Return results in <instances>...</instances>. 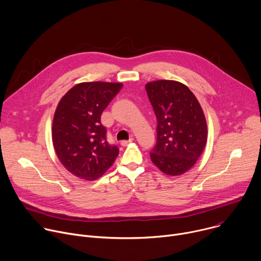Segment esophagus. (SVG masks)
I'll use <instances>...</instances> for the list:
<instances>
[{
    "instance_id": "obj_1",
    "label": "esophagus",
    "mask_w": 261,
    "mask_h": 261,
    "mask_svg": "<svg viewBox=\"0 0 261 261\" xmlns=\"http://www.w3.org/2000/svg\"><path fill=\"white\" fill-rule=\"evenodd\" d=\"M133 140H134V138L131 137L129 140H122V141H121V144H122L123 146H126V145H128L129 143H131Z\"/></svg>"
}]
</instances>
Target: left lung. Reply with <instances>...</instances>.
I'll list each match as a JSON object with an SVG mask.
<instances>
[{"label": "left lung", "instance_id": "left-lung-1", "mask_svg": "<svg viewBox=\"0 0 261 261\" xmlns=\"http://www.w3.org/2000/svg\"><path fill=\"white\" fill-rule=\"evenodd\" d=\"M157 118V141L150 157L165 174L188 171L201 156L207 139L203 110L187 86L175 81L145 85Z\"/></svg>", "mask_w": 261, "mask_h": 261}]
</instances>
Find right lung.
<instances>
[{
	"label": "right lung",
	"instance_id": "1",
	"mask_svg": "<svg viewBox=\"0 0 261 261\" xmlns=\"http://www.w3.org/2000/svg\"><path fill=\"white\" fill-rule=\"evenodd\" d=\"M121 83H81L60 100L53 122V143L64 167L86 180L99 178L119 156L109 144L101 115L120 92Z\"/></svg>",
	"mask_w": 261,
	"mask_h": 261
}]
</instances>
